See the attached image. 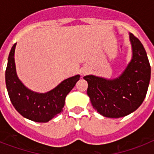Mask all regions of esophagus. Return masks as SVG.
<instances>
[{"label":"esophagus","instance_id":"1","mask_svg":"<svg viewBox=\"0 0 154 154\" xmlns=\"http://www.w3.org/2000/svg\"><path fill=\"white\" fill-rule=\"evenodd\" d=\"M87 72H85V71H83V72H82V74L84 75V74H85V73H86Z\"/></svg>","mask_w":154,"mask_h":154}]
</instances>
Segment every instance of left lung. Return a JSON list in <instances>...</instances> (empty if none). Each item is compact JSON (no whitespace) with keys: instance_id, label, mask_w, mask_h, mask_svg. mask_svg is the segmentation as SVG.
Masks as SVG:
<instances>
[{"instance_id":"obj_1","label":"left lung","mask_w":154,"mask_h":154,"mask_svg":"<svg viewBox=\"0 0 154 154\" xmlns=\"http://www.w3.org/2000/svg\"><path fill=\"white\" fill-rule=\"evenodd\" d=\"M133 56L119 77L114 79L88 75L87 94L93 107L105 117L119 118L130 114L142 104L150 81L151 68L146 49L129 33Z\"/></svg>"}]
</instances>
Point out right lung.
<instances>
[{
  "instance_id": "add662e5",
  "label": "right lung",
  "mask_w": 154,
  "mask_h": 154,
  "mask_svg": "<svg viewBox=\"0 0 154 154\" xmlns=\"http://www.w3.org/2000/svg\"><path fill=\"white\" fill-rule=\"evenodd\" d=\"M16 45L11 49L5 71L6 88L11 102L25 118L36 122H48L62 112L65 97L80 80V75L64 80L45 94L32 91L24 85L17 75L14 60Z\"/></svg>"
}]
</instances>
